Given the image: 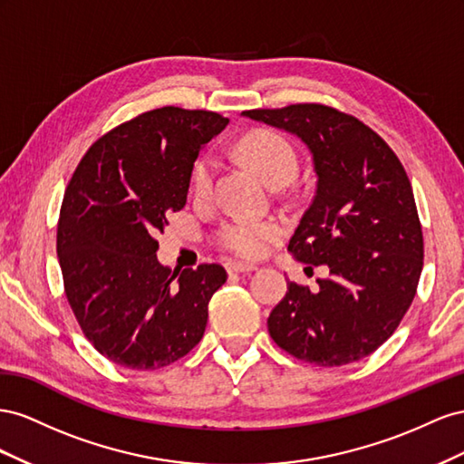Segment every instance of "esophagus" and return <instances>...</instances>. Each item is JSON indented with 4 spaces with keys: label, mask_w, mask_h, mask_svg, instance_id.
Masks as SVG:
<instances>
[{
    "label": "esophagus",
    "mask_w": 464,
    "mask_h": 464,
    "mask_svg": "<svg viewBox=\"0 0 464 464\" xmlns=\"http://www.w3.org/2000/svg\"><path fill=\"white\" fill-rule=\"evenodd\" d=\"M225 270H227L229 274H250L255 272L256 266L255 264H246V262H227L225 264Z\"/></svg>",
    "instance_id": "1"
}]
</instances>
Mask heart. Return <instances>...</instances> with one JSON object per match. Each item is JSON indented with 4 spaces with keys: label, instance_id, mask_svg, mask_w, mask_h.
<instances>
[{
    "label": "heart",
    "instance_id": "b5f03b06",
    "mask_svg": "<svg viewBox=\"0 0 464 464\" xmlns=\"http://www.w3.org/2000/svg\"><path fill=\"white\" fill-rule=\"evenodd\" d=\"M239 153L272 188L285 187L299 170V155L285 136L277 131L262 130L248 134L239 143ZM216 161L211 155L196 159L192 167V192L198 198H208L214 190ZM282 235L280 223L274 219L255 221L246 218H231L219 225L216 241L221 248L241 258H258L270 243Z\"/></svg>",
    "mask_w": 464,
    "mask_h": 464
}]
</instances>
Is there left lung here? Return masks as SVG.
Masks as SVG:
<instances>
[{"label": "left lung", "mask_w": 464, "mask_h": 464, "mask_svg": "<svg viewBox=\"0 0 464 464\" xmlns=\"http://www.w3.org/2000/svg\"><path fill=\"white\" fill-rule=\"evenodd\" d=\"M297 136L313 155L316 190L287 250L330 277L319 291L287 282L268 316L272 340L297 360L338 367L373 353L416 295L423 237L406 170L379 134L324 104L245 111ZM309 266V268H311Z\"/></svg>", "instance_id": "obj_1"}]
</instances>
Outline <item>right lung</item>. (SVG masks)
<instances>
[{
    "label": "right lung",
    "instance_id": "obj_1",
    "mask_svg": "<svg viewBox=\"0 0 464 464\" xmlns=\"http://www.w3.org/2000/svg\"><path fill=\"white\" fill-rule=\"evenodd\" d=\"M229 124L209 111L163 107L99 138L65 188L58 258L85 338L116 365L151 372L202 340L208 303L227 280L219 264L170 272L157 233L187 204L192 167Z\"/></svg>",
    "mask_w": 464,
    "mask_h": 464
}]
</instances>
